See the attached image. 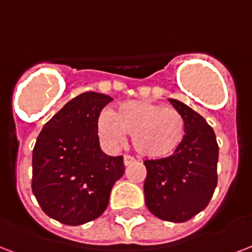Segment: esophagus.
Segmentation results:
<instances>
[{"instance_id": "esophagus-1", "label": "esophagus", "mask_w": 252, "mask_h": 252, "mask_svg": "<svg viewBox=\"0 0 252 252\" xmlns=\"http://www.w3.org/2000/svg\"><path fill=\"white\" fill-rule=\"evenodd\" d=\"M132 161H135V159H134V158L128 157V155H125V157H124V164L126 165V167H127L128 164H131Z\"/></svg>"}]
</instances>
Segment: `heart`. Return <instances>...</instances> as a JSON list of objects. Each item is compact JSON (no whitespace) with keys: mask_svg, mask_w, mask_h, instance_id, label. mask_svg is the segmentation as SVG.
I'll use <instances>...</instances> for the list:
<instances>
[{"mask_svg":"<svg viewBox=\"0 0 252 252\" xmlns=\"http://www.w3.org/2000/svg\"><path fill=\"white\" fill-rule=\"evenodd\" d=\"M101 140L116 147L131 136V144L140 157L161 159L169 157L180 146L185 135V121L175 108L146 101L131 99L105 110L97 121Z\"/></svg>","mask_w":252,"mask_h":252,"instance_id":"b5f03b06","label":"heart"}]
</instances>
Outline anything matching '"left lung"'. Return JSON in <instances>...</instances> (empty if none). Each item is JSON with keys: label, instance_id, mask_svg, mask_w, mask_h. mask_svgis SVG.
Masks as SVG:
<instances>
[{"label": "left lung", "instance_id": "obj_1", "mask_svg": "<svg viewBox=\"0 0 252 252\" xmlns=\"http://www.w3.org/2000/svg\"><path fill=\"white\" fill-rule=\"evenodd\" d=\"M169 102L184 117V139L172 155L144 161V201L155 217L185 222L212 200L217 187L218 144L204 117L177 99Z\"/></svg>", "mask_w": 252, "mask_h": 252}]
</instances>
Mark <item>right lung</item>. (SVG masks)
Wrapping results in <instances>:
<instances>
[{
	"mask_svg": "<svg viewBox=\"0 0 252 252\" xmlns=\"http://www.w3.org/2000/svg\"><path fill=\"white\" fill-rule=\"evenodd\" d=\"M85 92L64 105L43 126L32 150L31 188L42 210L64 225L98 218L113 185L125 172L124 158L101 151L97 121L112 101Z\"/></svg>",
	"mask_w": 252,
	"mask_h": 252,
	"instance_id": "1",
	"label": "right lung"
}]
</instances>
